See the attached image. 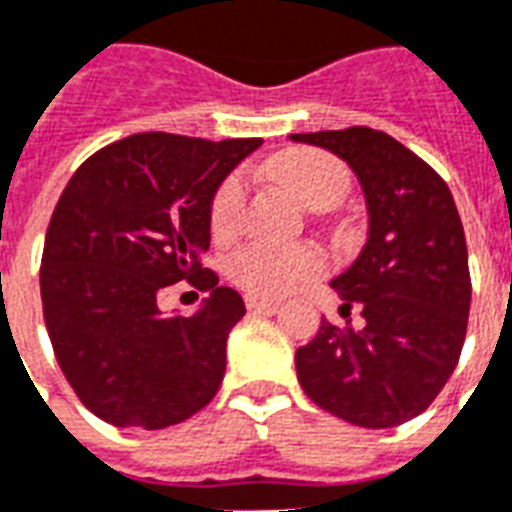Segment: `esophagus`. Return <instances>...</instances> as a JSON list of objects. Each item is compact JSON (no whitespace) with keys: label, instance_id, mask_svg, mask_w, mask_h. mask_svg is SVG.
<instances>
[{"label":"esophagus","instance_id":"esophagus-1","mask_svg":"<svg viewBox=\"0 0 512 512\" xmlns=\"http://www.w3.org/2000/svg\"><path fill=\"white\" fill-rule=\"evenodd\" d=\"M245 304L251 312H275L280 307V299H269V296H256V293H248L245 296Z\"/></svg>","mask_w":512,"mask_h":512}]
</instances>
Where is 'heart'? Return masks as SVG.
<instances>
[{"label":"heart","mask_w":512,"mask_h":512,"mask_svg":"<svg viewBox=\"0 0 512 512\" xmlns=\"http://www.w3.org/2000/svg\"><path fill=\"white\" fill-rule=\"evenodd\" d=\"M272 173L312 211L334 208L350 189V173L331 154L315 149H293L272 162ZM245 208V178L229 176L211 202V229L216 237H229L240 224ZM326 269V259L312 245H248L232 259V275L248 291L280 296L307 283Z\"/></svg>","instance_id":"b5f03b06"}]
</instances>
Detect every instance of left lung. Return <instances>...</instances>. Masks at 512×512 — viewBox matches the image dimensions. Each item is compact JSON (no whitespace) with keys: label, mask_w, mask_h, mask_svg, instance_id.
Returning <instances> with one entry per match:
<instances>
[{"label":"left lung","mask_w":512,"mask_h":512,"mask_svg":"<svg viewBox=\"0 0 512 512\" xmlns=\"http://www.w3.org/2000/svg\"><path fill=\"white\" fill-rule=\"evenodd\" d=\"M328 149L358 176L368 235L358 259L331 280L342 310L360 304L363 328L320 320L296 350L312 403L358 427H395L422 414L449 382L470 312L465 229L449 186L382 130L293 133Z\"/></svg>","instance_id":"1"}]
</instances>
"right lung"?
<instances>
[{"label": "right lung", "instance_id": "right-lung-1", "mask_svg": "<svg viewBox=\"0 0 512 512\" xmlns=\"http://www.w3.org/2000/svg\"><path fill=\"white\" fill-rule=\"evenodd\" d=\"M261 138L136 133L87 157L63 189L39 269L45 326L63 376L114 427L178 425L219 392L243 296L211 269V202ZM212 296L192 319L162 316V287Z\"/></svg>", "mask_w": 512, "mask_h": 512}]
</instances>
